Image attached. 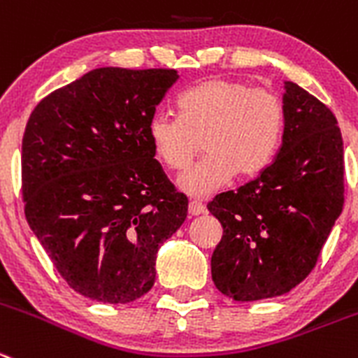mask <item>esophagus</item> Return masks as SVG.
Returning <instances> with one entry per match:
<instances>
[{"label":"esophagus","instance_id":"esophagus-1","mask_svg":"<svg viewBox=\"0 0 358 358\" xmlns=\"http://www.w3.org/2000/svg\"><path fill=\"white\" fill-rule=\"evenodd\" d=\"M203 213H206V206L203 205L201 201H196V199L189 201V215L190 217L203 215Z\"/></svg>","mask_w":358,"mask_h":358}]
</instances>
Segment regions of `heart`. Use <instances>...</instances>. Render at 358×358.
Wrapping results in <instances>:
<instances>
[{
    "instance_id": "obj_1",
    "label": "heart",
    "mask_w": 358,
    "mask_h": 358,
    "mask_svg": "<svg viewBox=\"0 0 358 358\" xmlns=\"http://www.w3.org/2000/svg\"><path fill=\"white\" fill-rule=\"evenodd\" d=\"M180 113H155L148 138L157 159L183 171L203 146L205 155L178 178L189 196L215 194L238 176H252L272 162L285 132V108L270 90L212 78L180 96Z\"/></svg>"
}]
</instances>
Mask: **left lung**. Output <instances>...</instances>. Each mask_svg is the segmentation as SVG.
<instances>
[{"instance_id":"1","label":"left lung","mask_w":358,"mask_h":358,"mask_svg":"<svg viewBox=\"0 0 358 358\" xmlns=\"http://www.w3.org/2000/svg\"><path fill=\"white\" fill-rule=\"evenodd\" d=\"M285 132L258 178L208 203L222 224L212 279L236 302L292 292L315 268L345 203L343 138L336 116L285 81Z\"/></svg>"}]
</instances>
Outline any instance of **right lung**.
Returning <instances> with one entry per match:
<instances>
[{
	"label": "right lung",
	"mask_w": 358,
	"mask_h": 358,
	"mask_svg": "<svg viewBox=\"0 0 358 358\" xmlns=\"http://www.w3.org/2000/svg\"><path fill=\"white\" fill-rule=\"evenodd\" d=\"M178 70L100 66L33 109L22 138L28 224L59 275L86 299L129 303L152 289L159 247L187 198L148 138Z\"/></svg>",
	"instance_id": "right-lung-1"
}]
</instances>
